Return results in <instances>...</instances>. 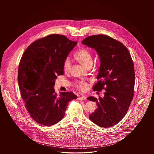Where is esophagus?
Returning <instances> with one entry per match:
<instances>
[{
    "label": "esophagus",
    "mask_w": 154,
    "mask_h": 154,
    "mask_svg": "<svg viewBox=\"0 0 154 154\" xmlns=\"http://www.w3.org/2000/svg\"><path fill=\"white\" fill-rule=\"evenodd\" d=\"M86 99V96H79L78 97V100H85Z\"/></svg>",
    "instance_id": "esophagus-1"
}]
</instances>
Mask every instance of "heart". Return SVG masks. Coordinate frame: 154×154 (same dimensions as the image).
<instances>
[{
    "instance_id": "obj_1",
    "label": "heart",
    "mask_w": 154,
    "mask_h": 154,
    "mask_svg": "<svg viewBox=\"0 0 154 154\" xmlns=\"http://www.w3.org/2000/svg\"><path fill=\"white\" fill-rule=\"evenodd\" d=\"M76 59L81 65L87 68L91 67L93 64V58L91 53L87 49L81 48L75 54ZM72 67V60L69 57H66L63 62V70L66 73L70 72ZM75 87L81 91H85L88 88V84L82 81L75 83Z\"/></svg>"
}]
</instances>
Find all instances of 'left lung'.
Masks as SVG:
<instances>
[{
  "label": "left lung",
  "instance_id": "1",
  "mask_svg": "<svg viewBox=\"0 0 154 154\" xmlns=\"http://www.w3.org/2000/svg\"><path fill=\"white\" fill-rule=\"evenodd\" d=\"M82 43L95 49L100 58L99 81L93 90L106 91L103 98H87L97 105L89 118L102 128H109L124 117L133 99L135 82L133 62L124 45L111 37L93 35L84 39Z\"/></svg>",
  "mask_w": 154,
  "mask_h": 154
}]
</instances>
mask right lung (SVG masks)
<instances>
[{"instance_id": "obj_1", "label": "right lung", "mask_w": 154, "mask_h": 154, "mask_svg": "<svg viewBox=\"0 0 154 154\" xmlns=\"http://www.w3.org/2000/svg\"><path fill=\"white\" fill-rule=\"evenodd\" d=\"M77 44L60 35H50L32 43L21 59L18 82L25 107L36 122L56 124L64 117L69 102L77 96L72 92L57 95V76L63 74V62Z\"/></svg>"}]
</instances>
